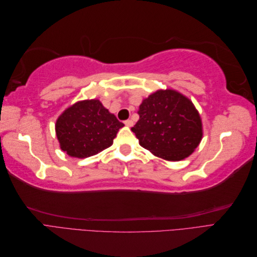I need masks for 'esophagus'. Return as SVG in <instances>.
Here are the masks:
<instances>
[{"label":"esophagus","instance_id":"obj_1","mask_svg":"<svg viewBox=\"0 0 257 257\" xmlns=\"http://www.w3.org/2000/svg\"><path fill=\"white\" fill-rule=\"evenodd\" d=\"M124 124H125L126 126H128V127H131V126H133V124H134V122L132 121V120H126V121H124Z\"/></svg>","mask_w":257,"mask_h":257}]
</instances>
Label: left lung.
Returning <instances> with one entry per match:
<instances>
[{
    "instance_id": "8db88e82",
    "label": "left lung",
    "mask_w": 257,
    "mask_h": 257,
    "mask_svg": "<svg viewBox=\"0 0 257 257\" xmlns=\"http://www.w3.org/2000/svg\"><path fill=\"white\" fill-rule=\"evenodd\" d=\"M132 127L141 145L155 157L181 161L203 138V123L192 100L173 89L158 90L143 100Z\"/></svg>"
}]
</instances>
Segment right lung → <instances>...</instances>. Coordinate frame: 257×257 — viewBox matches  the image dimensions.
<instances>
[{"mask_svg":"<svg viewBox=\"0 0 257 257\" xmlns=\"http://www.w3.org/2000/svg\"><path fill=\"white\" fill-rule=\"evenodd\" d=\"M123 126L98 99H84L59 115L56 134L62 151L72 158L84 159L110 147Z\"/></svg>","mask_w":257,"mask_h":257,"instance_id":"right-lung-1","label":"right lung"}]
</instances>
